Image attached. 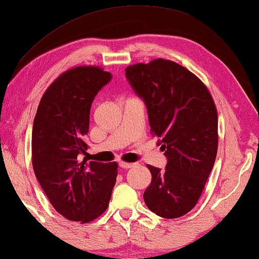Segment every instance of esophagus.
Returning <instances> with one entry per match:
<instances>
[{
  "instance_id": "obj_1",
  "label": "esophagus",
  "mask_w": 259,
  "mask_h": 259,
  "mask_svg": "<svg viewBox=\"0 0 259 259\" xmlns=\"http://www.w3.org/2000/svg\"><path fill=\"white\" fill-rule=\"evenodd\" d=\"M119 166L122 169H128V168H132V166H134V163H128V162H119Z\"/></svg>"
}]
</instances>
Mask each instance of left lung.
Wrapping results in <instances>:
<instances>
[{"mask_svg": "<svg viewBox=\"0 0 259 259\" xmlns=\"http://www.w3.org/2000/svg\"><path fill=\"white\" fill-rule=\"evenodd\" d=\"M125 73L145 101L150 133L168 157L164 170L147 165L152 174L143 193L147 207L165 219L185 215L197 205L215 162V103L200 78L174 61L135 63Z\"/></svg>", "mask_w": 259, "mask_h": 259, "instance_id": "1", "label": "left lung"}]
</instances>
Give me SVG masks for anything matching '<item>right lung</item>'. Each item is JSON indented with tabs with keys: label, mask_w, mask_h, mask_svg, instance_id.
<instances>
[{
	"label": "right lung",
	"mask_w": 259,
	"mask_h": 259,
	"mask_svg": "<svg viewBox=\"0 0 259 259\" xmlns=\"http://www.w3.org/2000/svg\"><path fill=\"white\" fill-rule=\"evenodd\" d=\"M111 79L98 66L63 71L39 102L32 128V166L52 206L63 218L88 224L105 212L116 184L118 164L83 160L88 146L90 107Z\"/></svg>",
	"instance_id": "right-lung-1"
}]
</instances>
